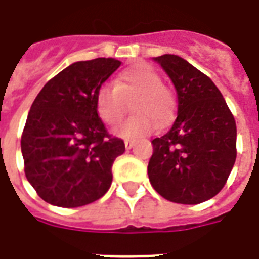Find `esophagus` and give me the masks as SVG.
I'll list each match as a JSON object with an SVG mask.
<instances>
[{
  "mask_svg": "<svg viewBox=\"0 0 259 259\" xmlns=\"http://www.w3.org/2000/svg\"><path fill=\"white\" fill-rule=\"evenodd\" d=\"M133 146H135V141L133 140H124V147H126L127 150H130Z\"/></svg>",
  "mask_w": 259,
  "mask_h": 259,
  "instance_id": "obj_1",
  "label": "esophagus"
}]
</instances>
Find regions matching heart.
Here are the masks:
<instances>
[{
  "label": "heart",
  "instance_id": "heart-1",
  "mask_svg": "<svg viewBox=\"0 0 259 259\" xmlns=\"http://www.w3.org/2000/svg\"><path fill=\"white\" fill-rule=\"evenodd\" d=\"M132 101L135 115L116 130L126 139L151 135L158 126H166L176 111L172 91L163 85L162 76L147 64L122 70L115 84H102L97 93V112L105 123L115 126L123 119Z\"/></svg>",
  "mask_w": 259,
  "mask_h": 259
}]
</instances>
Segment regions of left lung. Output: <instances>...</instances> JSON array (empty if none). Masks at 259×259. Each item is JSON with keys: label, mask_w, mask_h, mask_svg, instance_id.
<instances>
[{"label": "left lung", "mask_w": 259, "mask_h": 259, "mask_svg": "<svg viewBox=\"0 0 259 259\" xmlns=\"http://www.w3.org/2000/svg\"><path fill=\"white\" fill-rule=\"evenodd\" d=\"M178 91V115L151 141V186L165 200L200 204L222 190L236 161V120L217 85L178 55L154 58Z\"/></svg>", "instance_id": "1"}]
</instances>
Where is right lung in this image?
I'll list each match as a JSON object with an SVG mask.
<instances>
[{
  "label": "right lung",
  "instance_id": "obj_1",
  "mask_svg": "<svg viewBox=\"0 0 259 259\" xmlns=\"http://www.w3.org/2000/svg\"><path fill=\"white\" fill-rule=\"evenodd\" d=\"M120 66L115 58L69 65L48 80L31 104L22 133L25 175L38 197L62 208L94 202L112 183L124 143L97 112V93Z\"/></svg>",
  "mask_w": 259,
  "mask_h": 259
}]
</instances>
